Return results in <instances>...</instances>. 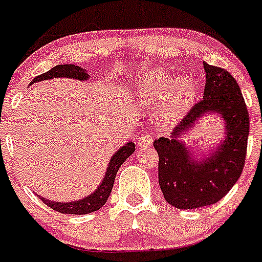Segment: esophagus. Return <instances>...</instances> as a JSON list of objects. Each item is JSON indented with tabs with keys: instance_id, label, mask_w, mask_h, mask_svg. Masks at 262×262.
Returning a JSON list of instances; mask_svg holds the SVG:
<instances>
[{
	"instance_id": "1",
	"label": "esophagus",
	"mask_w": 262,
	"mask_h": 262,
	"mask_svg": "<svg viewBox=\"0 0 262 262\" xmlns=\"http://www.w3.org/2000/svg\"><path fill=\"white\" fill-rule=\"evenodd\" d=\"M137 143H138V146H141V147H148V146L152 145V136L148 133L141 134V136L138 137Z\"/></svg>"
}]
</instances>
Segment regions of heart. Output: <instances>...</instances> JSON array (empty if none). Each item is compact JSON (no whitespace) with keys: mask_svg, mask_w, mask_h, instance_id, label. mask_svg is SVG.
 Wrapping results in <instances>:
<instances>
[{"mask_svg":"<svg viewBox=\"0 0 262 262\" xmlns=\"http://www.w3.org/2000/svg\"><path fill=\"white\" fill-rule=\"evenodd\" d=\"M141 94L147 103L160 104V121L170 124L177 121L194 99V82L181 79L173 82V77L164 71H154L145 77Z\"/></svg>","mask_w":262,"mask_h":262,"instance_id":"obj_1","label":"heart"}]
</instances>
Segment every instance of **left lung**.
<instances>
[{
	"label": "left lung",
	"mask_w": 262,
	"mask_h": 262,
	"mask_svg": "<svg viewBox=\"0 0 262 262\" xmlns=\"http://www.w3.org/2000/svg\"><path fill=\"white\" fill-rule=\"evenodd\" d=\"M205 88L202 101L190 108L172 138L154 141L159 154V185L164 199L178 209H195L221 200L241 177L247 155L249 115L238 82L225 68L203 63ZM207 112L227 121V138L212 157L198 163L178 137Z\"/></svg>",
	"instance_id": "left-lung-1"
}]
</instances>
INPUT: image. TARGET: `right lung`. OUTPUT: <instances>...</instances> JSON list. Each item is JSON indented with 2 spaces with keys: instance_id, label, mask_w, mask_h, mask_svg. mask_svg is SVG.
Listing matches in <instances>:
<instances>
[{
  "instance_id": "1",
  "label": "right lung",
  "mask_w": 262,
  "mask_h": 262,
  "mask_svg": "<svg viewBox=\"0 0 262 262\" xmlns=\"http://www.w3.org/2000/svg\"><path fill=\"white\" fill-rule=\"evenodd\" d=\"M53 77H70V79H77V80H86L89 77L84 68L79 67V66L73 64H59L57 67L51 68L48 72L38 75L37 77L33 79L32 82L36 81H42V80L53 79ZM136 150V143L129 142L125 146L120 148L114 156H112L111 161H110L108 168H107L106 176H104L103 181H102L101 186L98 187L97 191L94 194L89 195V196L84 198L82 200H77V202H70V203H55L51 200L41 198L40 199L45 203L48 207H50L54 211L60 212V213H67V214H86L92 213V212L101 209L104 204H106L107 199H108L111 190L114 187L115 177L121 167L124 161L132 155Z\"/></svg>"
}]
</instances>
